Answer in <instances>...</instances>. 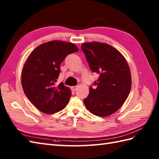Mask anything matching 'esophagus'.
Returning <instances> with one entry per match:
<instances>
[{
  "mask_svg": "<svg viewBox=\"0 0 159 159\" xmlns=\"http://www.w3.org/2000/svg\"><path fill=\"white\" fill-rule=\"evenodd\" d=\"M78 88H79V86H78V85H76V86H73V87H72V89L73 91H76Z\"/></svg>",
  "mask_w": 159,
  "mask_h": 159,
  "instance_id": "obj_1",
  "label": "esophagus"
}]
</instances>
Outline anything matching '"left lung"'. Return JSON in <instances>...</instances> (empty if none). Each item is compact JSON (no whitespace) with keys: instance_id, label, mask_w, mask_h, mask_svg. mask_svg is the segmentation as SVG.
Masks as SVG:
<instances>
[{"instance_id":"1","label":"left lung","mask_w":159,"mask_h":159,"mask_svg":"<svg viewBox=\"0 0 159 159\" xmlns=\"http://www.w3.org/2000/svg\"><path fill=\"white\" fill-rule=\"evenodd\" d=\"M90 70L98 74L89 87V93L83 100L86 108L97 116L107 117L120 109L127 99L131 89L130 67L124 56L107 43L97 42L83 43Z\"/></svg>"}]
</instances>
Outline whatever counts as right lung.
<instances>
[{
  "mask_svg": "<svg viewBox=\"0 0 159 159\" xmlns=\"http://www.w3.org/2000/svg\"><path fill=\"white\" fill-rule=\"evenodd\" d=\"M78 51L74 43L57 40L42 43L29 55L22 71V85L26 96L40 111L52 114L68 103L71 90L56 82L61 63L67 55Z\"/></svg>",
  "mask_w": 159,
  "mask_h": 159,
  "instance_id": "1",
  "label": "right lung"
}]
</instances>
